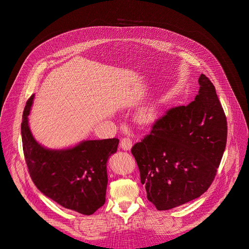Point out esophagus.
Masks as SVG:
<instances>
[{
	"label": "esophagus",
	"instance_id": "34e87169",
	"mask_svg": "<svg viewBox=\"0 0 249 249\" xmlns=\"http://www.w3.org/2000/svg\"><path fill=\"white\" fill-rule=\"evenodd\" d=\"M131 145H133V141H131V139L128 138V137H124V138L121 139L120 147H121L122 150L128 151V150H130Z\"/></svg>",
	"mask_w": 249,
	"mask_h": 249
}]
</instances>
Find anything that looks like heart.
I'll use <instances>...</instances> for the list:
<instances>
[{
  "label": "heart",
  "instance_id": "obj_1",
  "mask_svg": "<svg viewBox=\"0 0 249 249\" xmlns=\"http://www.w3.org/2000/svg\"><path fill=\"white\" fill-rule=\"evenodd\" d=\"M149 116H150V114L146 113V114L143 115V119H144V120H147V119H149Z\"/></svg>",
  "mask_w": 249,
  "mask_h": 249
}]
</instances>
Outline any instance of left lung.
Segmentation results:
<instances>
[{"instance_id": "left-lung-1", "label": "left lung", "mask_w": 249, "mask_h": 249, "mask_svg": "<svg viewBox=\"0 0 249 249\" xmlns=\"http://www.w3.org/2000/svg\"><path fill=\"white\" fill-rule=\"evenodd\" d=\"M194 102L166 111L131 147L147 200L166 211L200 197L213 183L227 143V118L203 73Z\"/></svg>"}]
</instances>
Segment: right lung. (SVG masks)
Masks as SVG:
<instances>
[{"mask_svg":"<svg viewBox=\"0 0 249 249\" xmlns=\"http://www.w3.org/2000/svg\"><path fill=\"white\" fill-rule=\"evenodd\" d=\"M34 96L26 102L21 123L23 154L30 177L47 197L83 215L103 206L107 190V160L116 152L119 139L87 140L71 149L52 151L36 142L28 115Z\"/></svg>","mask_w":249,"mask_h":249,"instance_id":"obj_1","label":"right lung"}]
</instances>
